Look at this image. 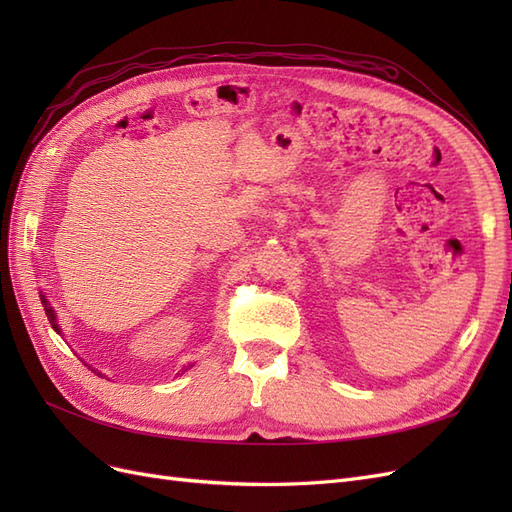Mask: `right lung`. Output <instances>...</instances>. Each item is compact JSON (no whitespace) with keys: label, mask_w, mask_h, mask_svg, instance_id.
<instances>
[{"label":"right lung","mask_w":512,"mask_h":512,"mask_svg":"<svg viewBox=\"0 0 512 512\" xmlns=\"http://www.w3.org/2000/svg\"><path fill=\"white\" fill-rule=\"evenodd\" d=\"M42 305H44V312H46V318H49V322H51V327L59 333V329H57V322H55V314H53V309L49 307V303H46V299L42 297Z\"/></svg>","instance_id":"right-lung-1"}]
</instances>
